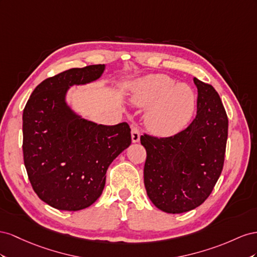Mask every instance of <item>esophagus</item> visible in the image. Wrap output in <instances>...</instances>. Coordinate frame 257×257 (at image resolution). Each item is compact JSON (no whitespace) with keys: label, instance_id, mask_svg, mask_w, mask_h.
<instances>
[{"label":"esophagus","instance_id":"obj_1","mask_svg":"<svg viewBox=\"0 0 257 257\" xmlns=\"http://www.w3.org/2000/svg\"><path fill=\"white\" fill-rule=\"evenodd\" d=\"M140 130H139V128L135 126V124H133V126H131V139H133V142L137 143L140 141Z\"/></svg>","mask_w":257,"mask_h":257}]
</instances>
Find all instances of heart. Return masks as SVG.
I'll use <instances>...</instances> for the list:
<instances>
[{
  "label": "heart",
  "instance_id": "obj_1",
  "mask_svg": "<svg viewBox=\"0 0 257 257\" xmlns=\"http://www.w3.org/2000/svg\"><path fill=\"white\" fill-rule=\"evenodd\" d=\"M131 103L149 106L148 121L159 135L175 134L193 118L197 98L185 84H175L166 74H153L138 80L131 94Z\"/></svg>",
  "mask_w": 257,
  "mask_h": 257
}]
</instances>
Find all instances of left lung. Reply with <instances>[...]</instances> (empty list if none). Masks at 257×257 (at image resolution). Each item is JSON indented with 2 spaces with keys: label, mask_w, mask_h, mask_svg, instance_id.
<instances>
[{
  "label": "left lung",
  "mask_w": 257,
  "mask_h": 257,
  "mask_svg": "<svg viewBox=\"0 0 257 257\" xmlns=\"http://www.w3.org/2000/svg\"><path fill=\"white\" fill-rule=\"evenodd\" d=\"M197 114L189 126L171 137L144 134V185L151 201L167 213L199 207L222 173L228 118L218 93L194 77Z\"/></svg>",
  "instance_id": "8db88e82"
}]
</instances>
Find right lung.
<instances>
[{"label": "right lung", "instance_id": "1", "mask_svg": "<svg viewBox=\"0 0 257 257\" xmlns=\"http://www.w3.org/2000/svg\"><path fill=\"white\" fill-rule=\"evenodd\" d=\"M104 64L70 69L36 86L23 114L24 161L34 192L58 210L85 209L101 196L106 170L131 144L127 122L114 126L82 118L68 106L73 85L98 79Z\"/></svg>", "mask_w": 257, "mask_h": 257}]
</instances>
